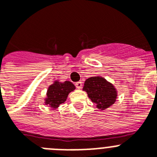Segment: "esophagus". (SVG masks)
I'll return each instance as SVG.
<instances>
[{"instance_id": "esophagus-1", "label": "esophagus", "mask_w": 157, "mask_h": 157, "mask_svg": "<svg viewBox=\"0 0 157 157\" xmlns=\"http://www.w3.org/2000/svg\"><path fill=\"white\" fill-rule=\"evenodd\" d=\"M75 86L76 88L80 90V89H82V82H78L75 83Z\"/></svg>"}]
</instances>
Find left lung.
<instances>
[{"instance_id":"obj_1","label":"left lung","mask_w":157,"mask_h":157,"mask_svg":"<svg viewBox=\"0 0 157 157\" xmlns=\"http://www.w3.org/2000/svg\"><path fill=\"white\" fill-rule=\"evenodd\" d=\"M82 90L87 93L92 102L96 104V107L101 110H105L112 106L116 102L118 96L117 90L113 84L101 76L87 78Z\"/></svg>"}]
</instances>
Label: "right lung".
Masks as SVG:
<instances>
[{
  "instance_id": "1",
  "label": "right lung",
  "mask_w": 157,
  "mask_h": 157,
  "mask_svg": "<svg viewBox=\"0 0 157 157\" xmlns=\"http://www.w3.org/2000/svg\"><path fill=\"white\" fill-rule=\"evenodd\" d=\"M75 90V86L71 82L65 81L61 82L56 80L48 86L45 104L53 109H57L60 104L64 103L68 94Z\"/></svg>"
}]
</instances>
